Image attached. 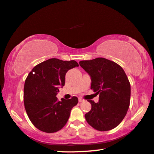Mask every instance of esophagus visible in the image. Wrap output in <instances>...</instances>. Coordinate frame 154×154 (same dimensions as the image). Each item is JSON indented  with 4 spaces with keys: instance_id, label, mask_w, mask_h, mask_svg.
I'll return each mask as SVG.
<instances>
[{
    "instance_id": "1",
    "label": "esophagus",
    "mask_w": 154,
    "mask_h": 154,
    "mask_svg": "<svg viewBox=\"0 0 154 154\" xmlns=\"http://www.w3.org/2000/svg\"><path fill=\"white\" fill-rule=\"evenodd\" d=\"M84 101V99H83L82 98H79V102H83Z\"/></svg>"
}]
</instances>
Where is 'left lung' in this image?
I'll return each instance as SVG.
<instances>
[{"label":"left lung","mask_w":154,"mask_h":154,"mask_svg":"<svg viewBox=\"0 0 154 154\" xmlns=\"http://www.w3.org/2000/svg\"><path fill=\"white\" fill-rule=\"evenodd\" d=\"M79 65L90 75V88L99 94L97 103L88 101L92 108L85 114L86 121L99 131L115 128L125 116L130 103L131 87L125 71L103 57L81 61Z\"/></svg>","instance_id":"left-lung-1"}]
</instances>
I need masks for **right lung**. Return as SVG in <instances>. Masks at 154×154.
<instances>
[{"mask_svg":"<svg viewBox=\"0 0 154 154\" xmlns=\"http://www.w3.org/2000/svg\"><path fill=\"white\" fill-rule=\"evenodd\" d=\"M76 66L79 64L75 60L52 58L35 66L29 72L24 82V104L29 119L38 130L53 133L66 124L78 99L72 97L60 101L56 95L64 86L66 73Z\"/></svg>","mask_w":154,"mask_h":154,"instance_id":"obj_1","label":"right lung"}]
</instances>
